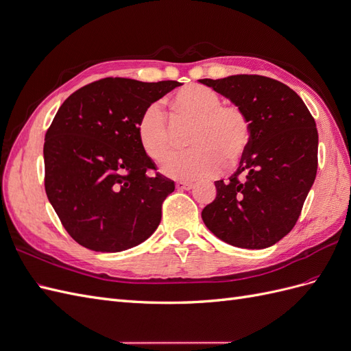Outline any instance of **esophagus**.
Here are the masks:
<instances>
[{"label":"esophagus","mask_w":351,"mask_h":351,"mask_svg":"<svg viewBox=\"0 0 351 351\" xmlns=\"http://www.w3.org/2000/svg\"><path fill=\"white\" fill-rule=\"evenodd\" d=\"M177 189L178 190H190L193 187V183H190V182H177Z\"/></svg>","instance_id":"1"}]
</instances>
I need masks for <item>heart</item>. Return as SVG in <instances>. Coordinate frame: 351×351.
<instances>
[{
    "instance_id": "obj_1",
    "label": "heart",
    "mask_w": 351,
    "mask_h": 351,
    "mask_svg": "<svg viewBox=\"0 0 351 351\" xmlns=\"http://www.w3.org/2000/svg\"><path fill=\"white\" fill-rule=\"evenodd\" d=\"M177 123H195L189 143L193 149L169 155L164 173L174 178H206L234 168L246 154L252 127L246 112L236 105H222L210 88L192 84L173 97ZM137 139L154 161H162L174 146V132L158 102L147 105L137 121Z\"/></svg>"
}]
</instances>
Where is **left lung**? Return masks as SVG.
Returning <instances> with one entry per match:
<instances>
[{"label": "left lung", "mask_w": 351, "mask_h": 351, "mask_svg": "<svg viewBox=\"0 0 351 351\" xmlns=\"http://www.w3.org/2000/svg\"><path fill=\"white\" fill-rule=\"evenodd\" d=\"M246 112L250 143L228 182L202 210L209 231L231 246L265 249L285 237L300 217L317 169V130L302 98L258 74L200 79Z\"/></svg>", "instance_id": "obj_1"}]
</instances>
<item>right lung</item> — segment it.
I'll use <instances>...</instances> for the list:
<instances>
[{
    "label": "right lung",
    "instance_id": "add662e5",
    "mask_svg": "<svg viewBox=\"0 0 351 351\" xmlns=\"http://www.w3.org/2000/svg\"><path fill=\"white\" fill-rule=\"evenodd\" d=\"M180 86L107 77L62 102L45 134V192L80 246L123 252L149 239L174 182L149 176L155 162L137 139L143 110Z\"/></svg>",
    "mask_w": 351,
    "mask_h": 351
}]
</instances>
